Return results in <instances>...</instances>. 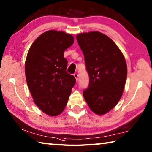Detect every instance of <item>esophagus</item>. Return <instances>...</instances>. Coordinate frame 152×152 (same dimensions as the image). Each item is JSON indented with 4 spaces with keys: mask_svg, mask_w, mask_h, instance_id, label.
<instances>
[{
    "mask_svg": "<svg viewBox=\"0 0 152 152\" xmlns=\"http://www.w3.org/2000/svg\"><path fill=\"white\" fill-rule=\"evenodd\" d=\"M74 76L75 77V78L76 80V81H78V74L77 73H74Z\"/></svg>",
    "mask_w": 152,
    "mask_h": 152,
    "instance_id": "obj_1",
    "label": "esophagus"
}]
</instances>
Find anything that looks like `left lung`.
<instances>
[{
	"instance_id": "left-lung-1",
	"label": "left lung",
	"mask_w": 152,
	"mask_h": 152,
	"mask_svg": "<svg viewBox=\"0 0 152 152\" xmlns=\"http://www.w3.org/2000/svg\"><path fill=\"white\" fill-rule=\"evenodd\" d=\"M84 56L89 85L83 90L88 106L96 114H106L122 96L127 78L125 58L111 38L97 31L76 36Z\"/></svg>"
}]
</instances>
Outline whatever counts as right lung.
I'll list each match as a JSON object with an SVG mask.
<instances>
[{
	"label": "right lung",
	"instance_id": "add662e5",
	"mask_svg": "<svg viewBox=\"0 0 152 152\" xmlns=\"http://www.w3.org/2000/svg\"><path fill=\"white\" fill-rule=\"evenodd\" d=\"M74 37L64 32L48 30L30 46L25 63L26 82L36 105L51 116L61 114L66 106L76 78L66 72L64 52Z\"/></svg>",
	"mask_w": 152,
	"mask_h": 152
}]
</instances>
